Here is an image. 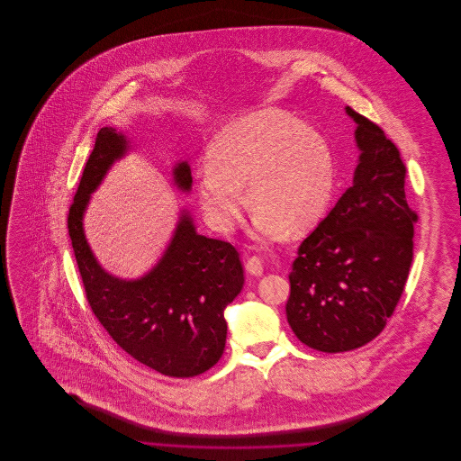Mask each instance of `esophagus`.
Wrapping results in <instances>:
<instances>
[{
  "label": "esophagus",
  "instance_id": "1",
  "mask_svg": "<svg viewBox=\"0 0 461 461\" xmlns=\"http://www.w3.org/2000/svg\"><path fill=\"white\" fill-rule=\"evenodd\" d=\"M245 267H247V271H249L250 275H254V276H261L264 273L263 259H261L259 256H250V258L247 259Z\"/></svg>",
  "mask_w": 461,
  "mask_h": 461
}]
</instances>
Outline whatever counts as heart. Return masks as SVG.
I'll list each match as a JSON object with an SVG mask.
<instances>
[{
    "label": "heart",
    "instance_id": "b5f03b06",
    "mask_svg": "<svg viewBox=\"0 0 461 461\" xmlns=\"http://www.w3.org/2000/svg\"><path fill=\"white\" fill-rule=\"evenodd\" d=\"M209 164L198 169V195L207 220L231 230L247 205L256 230L278 239L299 235L325 214L335 185L333 157L323 134L288 112L263 109L233 119L212 138Z\"/></svg>",
    "mask_w": 461,
    "mask_h": 461
}]
</instances>
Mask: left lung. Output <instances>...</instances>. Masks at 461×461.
<instances>
[{
  "instance_id": "obj_1",
  "label": "left lung",
  "mask_w": 461,
  "mask_h": 461,
  "mask_svg": "<svg viewBox=\"0 0 461 461\" xmlns=\"http://www.w3.org/2000/svg\"><path fill=\"white\" fill-rule=\"evenodd\" d=\"M346 112L361 152L352 186L301 243L288 275V325L321 352L357 349L385 329L408 280L418 220L397 147L370 119Z\"/></svg>"
}]
</instances>
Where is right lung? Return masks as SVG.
I'll list each match as a JSON object with an SVG mask.
<instances>
[{"label": "right lung", "mask_w": 461, "mask_h": 461, "mask_svg": "<svg viewBox=\"0 0 461 461\" xmlns=\"http://www.w3.org/2000/svg\"><path fill=\"white\" fill-rule=\"evenodd\" d=\"M128 150L124 134L102 128L68 209V235L86 299L110 337L136 361L166 376H195L212 368L224 351V309L243 286L240 256L228 241L198 235L183 211L152 271L138 280L109 275L89 249L83 216L89 195ZM173 176L179 190L190 192L186 162L176 164Z\"/></svg>", "instance_id": "add662e5"}]
</instances>
